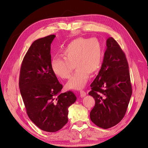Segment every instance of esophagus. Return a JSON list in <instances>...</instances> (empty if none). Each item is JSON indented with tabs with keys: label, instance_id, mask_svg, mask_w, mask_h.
Here are the masks:
<instances>
[{
	"label": "esophagus",
	"instance_id": "esophagus-1",
	"mask_svg": "<svg viewBox=\"0 0 148 148\" xmlns=\"http://www.w3.org/2000/svg\"><path fill=\"white\" fill-rule=\"evenodd\" d=\"M86 96V92L84 91H80V96L82 97H83Z\"/></svg>",
	"mask_w": 148,
	"mask_h": 148
}]
</instances>
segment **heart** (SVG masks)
Returning <instances> with one entry per match:
<instances>
[{"instance_id":"obj_1","label":"heart","mask_w":148,"mask_h":148,"mask_svg":"<svg viewBox=\"0 0 148 148\" xmlns=\"http://www.w3.org/2000/svg\"><path fill=\"white\" fill-rule=\"evenodd\" d=\"M64 58L55 57L51 61L52 70L57 77L68 78L75 63V72L66 83L69 89H79L86 84L89 73L95 74L100 69L103 60V49L96 38H78L63 50Z\"/></svg>"}]
</instances>
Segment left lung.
<instances>
[{"instance_id":"left-lung-1","label":"left lung","mask_w":148,"mask_h":148,"mask_svg":"<svg viewBox=\"0 0 148 148\" xmlns=\"http://www.w3.org/2000/svg\"><path fill=\"white\" fill-rule=\"evenodd\" d=\"M106 46L101 70L88 93L95 100L90 119L104 129L112 127L122 120L132 94L128 64L124 52L112 37L107 39Z\"/></svg>"}]
</instances>
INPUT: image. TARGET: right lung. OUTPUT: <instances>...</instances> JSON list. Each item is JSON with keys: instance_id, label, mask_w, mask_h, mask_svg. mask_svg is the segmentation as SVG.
I'll list each match as a JSON object with an SVG mask.
<instances>
[{"instance_id": "right-lung-1", "label": "right lung", "mask_w": 148, "mask_h": 148, "mask_svg": "<svg viewBox=\"0 0 148 148\" xmlns=\"http://www.w3.org/2000/svg\"><path fill=\"white\" fill-rule=\"evenodd\" d=\"M52 34L34 41L21 66L19 88L29 118L47 132L59 130L68 122L69 107L77 97L69 91L60 93L63 86L51 68Z\"/></svg>"}]
</instances>
